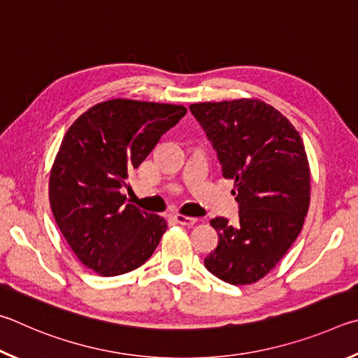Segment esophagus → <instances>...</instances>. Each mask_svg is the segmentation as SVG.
<instances>
[{
	"instance_id": "1",
	"label": "esophagus",
	"mask_w": 358,
	"mask_h": 358,
	"mask_svg": "<svg viewBox=\"0 0 358 358\" xmlns=\"http://www.w3.org/2000/svg\"><path fill=\"white\" fill-rule=\"evenodd\" d=\"M174 220L178 222L179 224H184V227H193V224L198 222V218L187 217V215H182V214H176L174 215Z\"/></svg>"
}]
</instances>
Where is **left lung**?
<instances>
[{
    "label": "left lung",
    "instance_id": "8db88e82",
    "mask_svg": "<svg viewBox=\"0 0 358 358\" xmlns=\"http://www.w3.org/2000/svg\"><path fill=\"white\" fill-rule=\"evenodd\" d=\"M234 179L239 227L210 220L218 245L204 259L217 278L252 285L272 271L302 231L310 206V163L296 127L258 99L190 105Z\"/></svg>",
    "mask_w": 358,
    "mask_h": 358
}]
</instances>
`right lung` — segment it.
I'll return each instance as SVG.
<instances>
[{"mask_svg":"<svg viewBox=\"0 0 358 358\" xmlns=\"http://www.w3.org/2000/svg\"><path fill=\"white\" fill-rule=\"evenodd\" d=\"M185 113L182 105L113 99L91 106L62 138L50 206L75 256L102 277L143 266L166 231L165 218L130 204L121 189Z\"/></svg>","mask_w":358,"mask_h":358,"instance_id":"add662e5","label":"right lung"}]
</instances>
